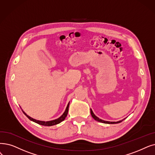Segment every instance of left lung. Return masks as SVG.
<instances>
[{"mask_svg": "<svg viewBox=\"0 0 155 155\" xmlns=\"http://www.w3.org/2000/svg\"><path fill=\"white\" fill-rule=\"evenodd\" d=\"M91 115H92V118L95 120H96V121H97V122H101V123H104V124H118V123H120L121 122H122V121L124 120V119H125V118H124V120H120V121H118V122H109V121H105V120H101V119H100L99 118H98L97 117H96L95 115H94V113H93V111H92V110L91 109Z\"/></svg>", "mask_w": 155, "mask_h": 155, "instance_id": "left-lung-1", "label": "left lung"}]
</instances>
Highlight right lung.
I'll use <instances>...</instances> for the list:
<instances>
[{
  "label": "right lung",
  "instance_id": "1",
  "mask_svg": "<svg viewBox=\"0 0 155 155\" xmlns=\"http://www.w3.org/2000/svg\"><path fill=\"white\" fill-rule=\"evenodd\" d=\"M69 104H70V102L68 103V105H67L66 106V108L64 111V112L63 113V115L60 117L59 118L56 119V120H51V121H48V122H44V121H40V120H35L34 118H33L31 117H30V116H28V115H26V113H25L23 110V113L25 114V115L31 121H33V122H34L39 125H44V126H52V125H56V124H58L59 123H61L62 121H63L65 118L66 117L67 115H68V107H69Z\"/></svg>",
  "mask_w": 155,
  "mask_h": 155
}]
</instances>
